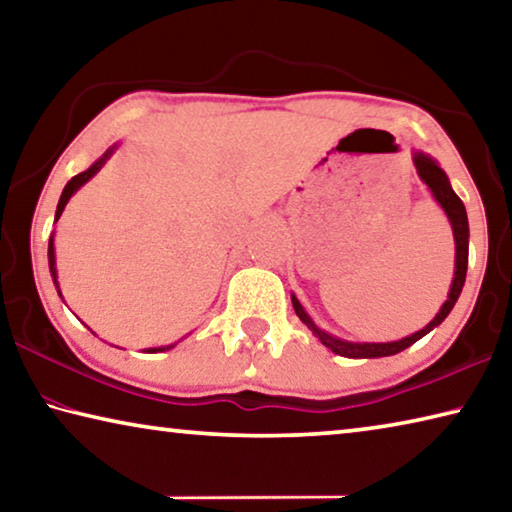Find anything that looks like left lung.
I'll list each match as a JSON object with an SVG mask.
<instances>
[{
  "instance_id": "1",
  "label": "left lung",
  "mask_w": 512,
  "mask_h": 512,
  "mask_svg": "<svg viewBox=\"0 0 512 512\" xmlns=\"http://www.w3.org/2000/svg\"><path fill=\"white\" fill-rule=\"evenodd\" d=\"M413 164L418 169V176L424 185L429 187L431 196L436 198V203L443 207V212L447 214L449 225H452L454 232V244H456V259H454V280L452 287H449V296L443 302V307L436 316H433L431 323L424 325L420 332H415L411 336H404L400 341H388V343H354V341H345L339 339V336H332L325 329H320L314 318H311L305 307L300 305V300L291 293V302L293 309H296L298 318L305 323L311 334L325 345V348L332 350L334 354H341V357L348 359H379V357H391V354H397L409 348L415 341H420L422 336H427L433 327H438L443 320L449 316V311L454 309L458 296H461L463 284H465V275H467V248H470V223H467V212L461 198L456 196L452 189V183H449L447 173L440 169V164L431 158V155L422 153V151H413Z\"/></svg>"
}]
</instances>
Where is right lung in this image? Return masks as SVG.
Returning a JSON list of instances; mask_svg holds the SVG:
<instances>
[{"label": "right lung", "instance_id": "add662e5", "mask_svg": "<svg viewBox=\"0 0 512 512\" xmlns=\"http://www.w3.org/2000/svg\"><path fill=\"white\" fill-rule=\"evenodd\" d=\"M115 149H117V144L115 146H110V149L101 155V158L92 164L90 169H85L83 173H79V176H74L72 180H69V183L65 185V189H63V194H60V201H58V207H56V219L54 221H58L60 219V214H63V210H65V205H67V201L69 198H72L76 192H79V189L88 183V180L94 176V173H99V169L103 167V164H106V160L110 158L112 153H115ZM47 257H49V271H51V280H54V287H56V291H58V296L63 298V293H60V287H58V273H56V250H54V235L49 237V253H47ZM173 345H164V348H149L146 352H164V350H171Z\"/></svg>", "mask_w": 512, "mask_h": 512}]
</instances>
